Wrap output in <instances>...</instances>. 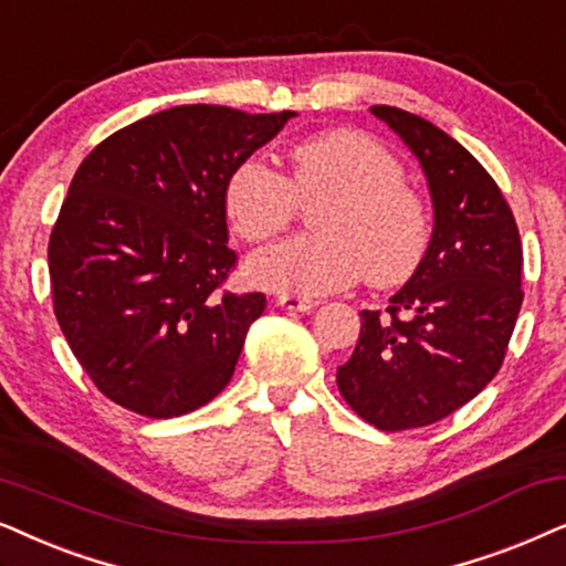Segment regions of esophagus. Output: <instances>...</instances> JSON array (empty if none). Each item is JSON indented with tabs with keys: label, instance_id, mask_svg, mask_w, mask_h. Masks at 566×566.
Segmentation results:
<instances>
[{
	"label": "esophagus",
	"instance_id": "1",
	"mask_svg": "<svg viewBox=\"0 0 566 566\" xmlns=\"http://www.w3.org/2000/svg\"><path fill=\"white\" fill-rule=\"evenodd\" d=\"M276 305L282 307V311H290V313H311L318 303H315V300H307V297L282 295V297H276Z\"/></svg>",
	"mask_w": 566,
	"mask_h": 566
}]
</instances>
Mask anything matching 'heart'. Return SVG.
Returning <instances> with one entry per match:
<instances>
[{"label":"heart","mask_w":566,"mask_h":566,"mask_svg":"<svg viewBox=\"0 0 566 566\" xmlns=\"http://www.w3.org/2000/svg\"><path fill=\"white\" fill-rule=\"evenodd\" d=\"M313 235L263 245L248 259V276L263 290L321 297L352 287L401 282L429 245L421 196L401 180V165L359 132H328L292 147L287 176L259 157L238 163L224 184V209L240 238L263 240L315 205Z\"/></svg>","instance_id":"heart-1"}]
</instances>
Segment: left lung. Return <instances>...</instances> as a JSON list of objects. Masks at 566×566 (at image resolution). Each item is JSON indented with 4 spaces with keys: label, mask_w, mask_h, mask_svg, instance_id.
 Here are the masks:
<instances>
[{
    "label": "left lung",
    "mask_w": 566,
    "mask_h": 566,
    "mask_svg": "<svg viewBox=\"0 0 566 566\" xmlns=\"http://www.w3.org/2000/svg\"><path fill=\"white\" fill-rule=\"evenodd\" d=\"M370 111L424 170L434 228L386 313H359L336 382L361 419L401 432L450 417L500 373L523 305V248L500 186L469 149L409 111Z\"/></svg>",
    "instance_id": "8db88e82"
}]
</instances>
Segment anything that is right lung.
<instances>
[{
	"instance_id": "obj_1",
	"label": "right lung",
	"mask_w": 566,
	"mask_h": 566,
	"mask_svg": "<svg viewBox=\"0 0 566 566\" xmlns=\"http://www.w3.org/2000/svg\"><path fill=\"white\" fill-rule=\"evenodd\" d=\"M292 116L176 105L111 134L74 172L49 240L54 313L113 403L170 419L230 382L266 297L222 290L238 261L224 184Z\"/></svg>"
}]
</instances>
